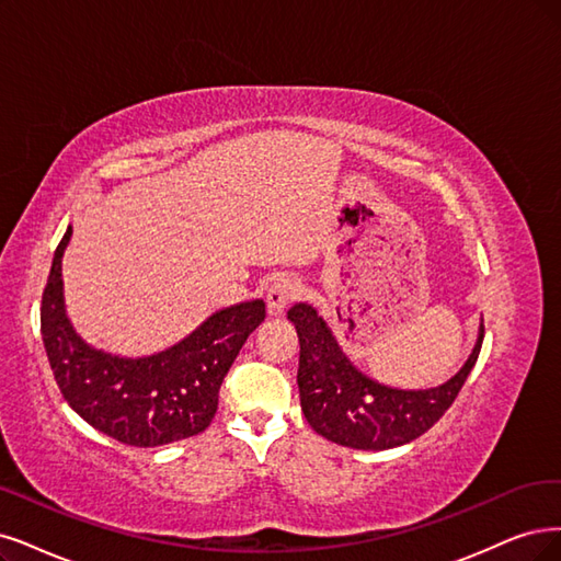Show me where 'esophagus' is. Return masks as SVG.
Instances as JSON below:
<instances>
[{
    "label": "esophagus",
    "instance_id": "obj_1",
    "mask_svg": "<svg viewBox=\"0 0 561 561\" xmlns=\"http://www.w3.org/2000/svg\"><path fill=\"white\" fill-rule=\"evenodd\" d=\"M300 294V282L291 277H277L273 284L267 286V312L270 314H282L288 307V302H294Z\"/></svg>",
    "mask_w": 561,
    "mask_h": 561
}]
</instances>
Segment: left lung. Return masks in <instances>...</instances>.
<instances>
[{
	"mask_svg": "<svg viewBox=\"0 0 561 561\" xmlns=\"http://www.w3.org/2000/svg\"><path fill=\"white\" fill-rule=\"evenodd\" d=\"M286 317L300 337L298 388L307 423L321 437L358 450L396 448L425 434L458 398L483 344L481 323L458 375L434 388H396L351 363L312 305L296 302Z\"/></svg>",
	"mask_w": 561,
	"mask_h": 561,
	"instance_id": "8db88e82",
	"label": "left lung"
}]
</instances>
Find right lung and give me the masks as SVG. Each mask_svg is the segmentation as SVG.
Returning <instances> with one entry per match:
<instances>
[{
  "mask_svg": "<svg viewBox=\"0 0 561 561\" xmlns=\"http://www.w3.org/2000/svg\"><path fill=\"white\" fill-rule=\"evenodd\" d=\"M71 233L69 226L55 249L41 302V337L61 396L82 421L127 446L154 448L203 432L217 413L226 371L265 319V302L217 309L150 356L108 354L82 340L67 314L61 256Z\"/></svg>",
  "mask_w": 561,
  "mask_h": 561,
  "instance_id": "add662e5",
  "label": "right lung"
}]
</instances>
